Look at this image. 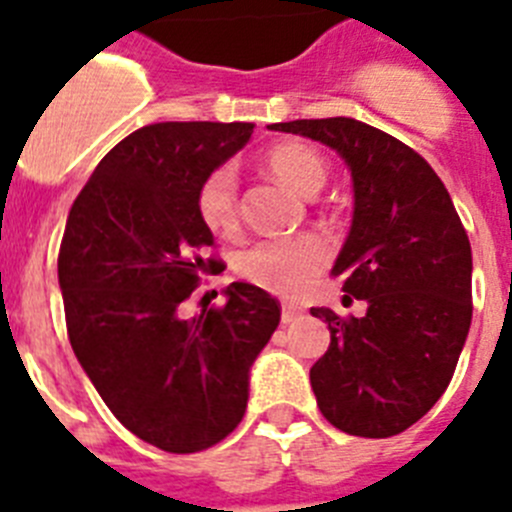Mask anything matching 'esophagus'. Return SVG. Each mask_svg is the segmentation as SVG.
<instances>
[{"label":"esophagus","instance_id":"1","mask_svg":"<svg viewBox=\"0 0 512 512\" xmlns=\"http://www.w3.org/2000/svg\"><path fill=\"white\" fill-rule=\"evenodd\" d=\"M303 316V310L298 308V305H282V323H292L298 321V318Z\"/></svg>","mask_w":512,"mask_h":512}]
</instances>
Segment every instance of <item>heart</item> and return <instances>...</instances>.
Returning <instances> with one entry per match:
<instances>
[{
	"mask_svg": "<svg viewBox=\"0 0 512 512\" xmlns=\"http://www.w3.org/2000/svg\"><path fill=\"white\" fill-rule=\"evenodd\" d=\"M266 168L287 189L316 196L326 186L329 165L323 155L303 142H282L266 152ZM196 212L214 235H233L238 230V173L233 165L214 168L196 191ZM329 240L316 233L287 238L256 240L235 256V272L277 295H298L329 264Z\"/></svg>",
	"mask_w": 512,
	"mask_h": 512,
	"instance_id": "b5f03b06",
	"label": "heart"
}]
</instances>
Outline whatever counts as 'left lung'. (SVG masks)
<instances>
[{
    "instance_id": "left-lung-1",
    "label": "left lung",
    "mask_w": 512,
    "mask_h": 512,
    "mask_svg": "<svg viewBox=\"0 0 512 512\" xmlns=\"http://www.w3.org/2000/svg\"><path fill=\"white\" fill-rule=\"evenodd\" d=\"M269 129L326 144L352 173L355 212L331 274L368 310L310 308L331 331L310 368L318 409L349 435H399L443 396L469 336V235L438 173L386 131L344 116Z\"/></svg>"
}]
</instances>
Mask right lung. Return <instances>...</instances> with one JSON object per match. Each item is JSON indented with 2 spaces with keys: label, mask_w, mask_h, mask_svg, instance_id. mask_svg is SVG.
<instances>
[{
  "label": "right lung",
  "mask_w": 512,
  "mask_h": 512,
  "mask_svg": "<svg viewBox=\"0 0 512 512\" xmlns=\"http://www.w3.org/2000/svg\"><path fill=\"white\" fill-rule=\"evenodd\" d=\"M253 124L165 121L121 139L69 209L59 287L69 342L121 425L168 453L220 443L246 414L251 365L279 303L233 282L222 308L183 316L199 274L220 269L196 191Z\"/></svg>",
  "instance_id": "obj_1"
}]
</instances>
